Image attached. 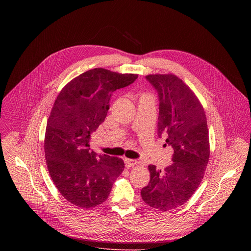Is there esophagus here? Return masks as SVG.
Masks as SVG:
<instances>
[{
	"mask_svg": "<svg viewBox=\"0 0 251 251\" xmlns=\"http://www.w3.org/2000/svg\"><path fill=\"white\" fill-rule=\"evenodd\" d=\"M124 163H125V166L126 167H131L133 166H136L138 164V161L136 160H132V159H127L125 158L124 159Z\"/></svg>",
	"mask_w": 251,
	"mask_h": 251,
	"instance_id": "obj_1",
	"label": "esophagus"
}]
</instances>
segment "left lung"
Masks as SVG:
<instances>
[{
	"instance_id": "left-lung-1",
	"label": "left lung",
	"mask_w": 251,
	"mask_h": 251,
	"mask_svg": "<svg viewBox=\"0 0 251 251\" xmlns=\"http://www.w3.org/2000/svg\"><path fill=\"white\" fill-rule=\"evenodd\" d=\"M146 79L159 96L158 135L172 147V164L163 171L150 165V183L141 197L162 212L186 202L197 190L210 157L209 131L197 96L174 74H150Z\"/></svg>"
}]
</instances>
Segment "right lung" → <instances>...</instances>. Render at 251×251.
<instances>
[{"label": "right lung", "instance_id": "obj_1", "mask_svg": "<svg viewBox=\"0 0 251 251\" xmlns=\"http://www.w3.org/2000/svg\"><path fill=\"white\" fill-rule=\"evenodd\" d=\"M137 77L93 69L66 84L54 101L45 132V158L54 185L75 206L88 209L104 202L124 170L121 158L97 155L89 140L107 116L112 94Z\"/></svg>", "mask_w": 251, "mask_h": 251}]
</instances>
